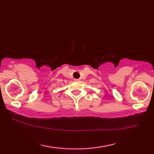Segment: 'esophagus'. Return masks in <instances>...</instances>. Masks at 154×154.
Wrapping results in <instances>:
<instances>
[{
	"mask_svg": "<svg viewBox=\"0 0 154 154\" xmlns=\"http://www.w3.org/2000/svg\"><path fill=\"white\" fill-rule=\"evenodd\" d=\"M75 81H79V79H75Z\"/></svg>",
	"mask_w": 154,
	"mask_h": 154,
	"instance_id": "esophagus-1",
	"label": "esophagus"
}]
</instances>
